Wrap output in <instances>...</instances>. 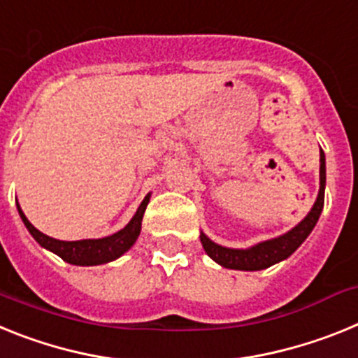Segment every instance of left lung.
Instances as JSON below:
<instances>
[{"label":"left lung","mask_w":358,"mask_h":358,"mask_svg":"<svg viewBox=\"0 0 358 358\" xmlns=\"http://www.w3.org/2000/svg\"><path fill=\"white\" fill-rule=\"evenodd\" d=\"M324 185H326V162L324 153L321 149V189L317 196L315 205L297 227H294L290 232L279 236L275 239H268L263 243L256 245L247 250H236V248H227L222 245H216L210 241L205 234L200 236L201 245H203L207 256L213 257L216 263H220L225 268L232 270H263L275 265L279 261L287 259L288 256L301 247L304 239L308 238L310 232L313 231L317 220L321 216V210L324 207Z\"/></svg>","instance_id":"obj_1"}]
</instances>
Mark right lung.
<instances>
[{"instance_id":"add662e5","label":"right lung","mask_w":358,"mask_h":358,"mask_svg":"<svg viewBox=\"0 0 358 358\" xmlns=\"http://www.w3.org/2000/svg\"><path fill=\"white\" fill-rule=\"evenodd\" d=\"M148 203L149 194L144 198V201L141 203V207H138V210H136L131 222L127 223L122 231H119L117 234L108 236V238L102 239H80V241H61V239L50 238V236L43 234L41 231H37L36 227L27 220V216L21 213L20 205H17V210H20L21 220L27 225L29 232L41 247L52 250L61 259H64L66 263H71V265L92 266L117 259V257H120L126 250H129L133 247V243H135L138 234H141L142 216H144Z\"/></svg>"}]
</instances>
